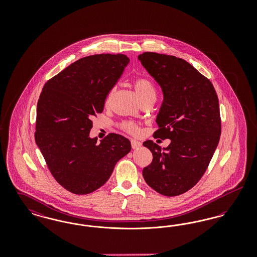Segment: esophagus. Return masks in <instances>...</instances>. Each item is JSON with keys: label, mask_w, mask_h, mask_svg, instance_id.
Listing matches in <instances>:
<instances>
[{"label": "esophagus", "mask_w": 257, "mask_h": 257, "mask_svg": "<svg viewBox=\"0 0 257 257\" xmlns=\"http://www.w3.org/2000/svg\"><path fill=\"white\" fill-rule=\"evenodd\" d=\"M131 146H132L133 149H137V148L142 147V143H140L136 140H131Z\"/></svg>", "instance_id": "esophagus-1"}]
</instances>
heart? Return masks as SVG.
<instances>
[{"mask_svg": "<svg viewBox=\"0 0 257 257\" xmlns=\"http://www.w3.org/2000/svg\"><path fill=\"white\" fill-rule=\"evenodd\" d=\"M135 89L136 92L138 93L139 97L142 100L143 104L147 103V102H153L155 101L156 96H157V88L156 86L154 85V83L152 82L151 79H149L148 77L146 76H142V77H138L134 80ZM116 90V86H112L109 90L106 99H105V105L109 106L111 102V99L113 97L114 93ZM120 128L126 131L127 133L130 134L137 135L140 132V128L139 126L134 122L131 121H122L120 123Z\"/></svg>", "mask_w": 257, "mask_h": 257, "instance_id": "1", "label": "heart"}]
</instances>
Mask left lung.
<instances>
[{"instance_id": "8db88e82", "label": "left lung", "mask_w": 257, "mask_h": 257, "mask_svg": "<svg viewBox=\"0 0 257 257\" xmlns=\"http://www.w3.org/2000/svg\"><path fill=\"white\" fill-rule=\"evenodd\" d=\"M139 60L164 93L156 119L159 129L153 137L171 140L164 149L153 141L144 143L153 159L143 175L161 195L179 196L200 180L218 147V95L210 80L180 58L145 52Z\"/></svg>"}]
</instances>
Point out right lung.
I'll return each mask as SVG.
<instances>
[{
  "instance_id": "add662e5",
  "label": "right lung",
  "mask_w": 257,
  "mask_h": 257,
  "mask_svg": "<svg viewBox=\"0 0 257 257\" xmlns=\"http://www.w3.org/2000/svg\"><path fill=\"white\" fill-rule=\"evenodd\" d=\"M123 54L82 58L44 85L37 102L35 139L50 172L76 195L96 191L131 150L128 139L110 133L90 139L92 117L104 110L110 88L129 63Z\"/></svg>"
}]
</instances>
